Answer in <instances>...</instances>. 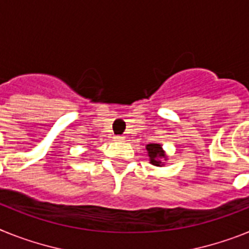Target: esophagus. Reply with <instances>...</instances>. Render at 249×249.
<instances>
[{"label": "esophagus", "instance_id": "34e87169", "mask_svg": "<svg viewBox=\"0 0 249 249\" xmlns=\"http://www.w3.org/2000/svg\"><path fill=\"white\" fill-rule=\"evenodd\" d=\"M114 141L115 142H123L124 141V137H123V135H115Z\"/></svg>", "mask_w": 249, "mask_h": 249}]
</instances>
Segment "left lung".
<instances>
[{"label":"left lung","instance_id":"left-lung-1","mask_svg":"<svg viewBox=\"0 0 249 249\" xmlns=\"http://www.w3.org/2000/svg\"><path fill=\"white\" fill-rule=\"evenodd\" d=\"M145 149L148 150V157H149L150 163L157 167L163 166L164 164L163 160H166L167 157H166V153H164V150L162 149V145H160V144H156V143L147 144Z\"/></svg>","mask_w":249,"mask_h":249}]
</instances>
